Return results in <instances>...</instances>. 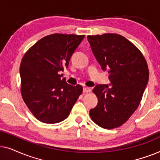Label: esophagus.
Returning a JSON list of instances; mask_svg holds the SVG:
<instances>
[{
    "mask_svg": "<svg viewBox=\"0 0 160 160\" xmlns=\"http://www.w3.org/2000/svg\"><path fill=\"white\" fill-rule=\"evenodd\" d=\"M92 89L90 87H84V88H83V92H91Z\"/></svg>",
    "mask_w": 160,
    "mask_h": 160,
    "instance_id": "esophagus-1",
    "label": "esophagus"
}]
</instances>
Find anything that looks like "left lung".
<instances>
[{
	"mask_svg": "<svg viewBox=\"0 0 160 160\" xmlns=\"http://www.w3.org/2000/svg\"><path fill=\"white\" fill-rule=\"evenodd\" d=\"M87 40L102 70L108 71L111 82L93 89L98 102L89 115L102 128H118L141 102L148 82L147 63L140 50L121 35L88 36Z\"/></svg>",
	"mask_w": 160,
	"mask_h": 160,
	"instance_id": "8db88e82",
	"label": "left lung"
}]
</instances>
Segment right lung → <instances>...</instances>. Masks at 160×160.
Wrapping results in <instances>:
<instances>
[{"label": "right lung", "instance_id": "add662e5", "mask_svg": "<svg viewBox=\"0 0 160 160\" xmlns=\"http://www.w3.org/2000/svg\"><path fill=\"white\" fill-rule=\"evenodd\" d=\"M84 35L55 33L40 39L22 59L21 93L37 119L47 124L63 121L82 93L81 85L72 86L60 71L69 61Z\"/></svg>", "mask_w": 160, "mask_h": 160}]
</instances>
